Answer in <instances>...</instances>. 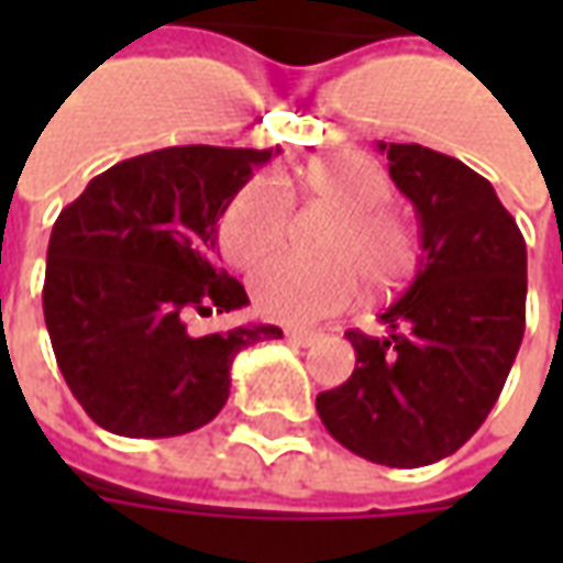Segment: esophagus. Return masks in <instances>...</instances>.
I'll list each match as a JSON object with an SVG mask.
<instances>
[{
  "mask_svg": "<svg viewBox=\"0 0 563 563\" xmlns=\"http://www.w3.org/2000/svg\"><path fill=\"white\" fill-rule=\"evenodd\" d=\"M286 341L295 343V346H313L319 341V334L310 329H286Z\"/></svg>",
  "mask_w": 563,
  "mask_h": 563,
  "instance_id": "esophagus-1",
  "label": "esophagus"
}]
</instances>
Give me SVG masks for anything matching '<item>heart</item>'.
Wrapping results in <instances>:
<instances>
[{
    "label": "heart",
    "mask_w": 563,
    "mask_h": 563,
    "mask_svg": "<svg viewBox=\"0 0 563 563\" xmlns=\"http://www.w3.org/2000/svg\"><path fill=\"white\" fill-rule=\"evenodd\" d=\"M292 186L305 198L341 210L331 225L329 258L277 256L250 280L253 305L277 322H317L341 310L358 292V280L374 292H389L416 274L419 241L413 229L383 205L391 189L377 162L358 153H329L301 165ZM289 229V198L268 177L244 184L220 220L222 256L250 268L283 244Z\"/></svg>",
    "instance_id": "b5f03b06"
}]
</instances>
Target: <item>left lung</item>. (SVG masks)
Listing matches in <instances>:
<instances>
[{"label": "left lung", "instance_id": "8db88e82", "mask_svg": "<svg viewBox=\"0 0 563 563\" xmlns=\"http://www.w3.org/2000/svg\"><path fill=\"white\" fill-rule=\"evenodd\" d=\"M422 229L419 271L386 307L389 334L346 331L353 377L317 395L329 434L386 467H424L471 440L525 334L528 250L495 186L422 144H377Z\"/></svg>", "mask_w": 563, "mask_h": 563}]
</instances>
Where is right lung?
<instances>
[{"mask_svg":"<svg viewBox=\"0 0 563 563\" xmlns=\"http://www.w3.org/2000/svg\"><path fill=\"white\" fill-rule=\"evenodd\" d=\"M274 150L165 147L92 177L56 217L44 322L56 365L92 422L120 437H177L229 401L234 355L277 325L192 334L189 319L250 305L220 268L217 225Z\"/></svg>","mask_w":563,"mask_h":563,"instance_id":"add662e5","label":"right lung"}]
</instances>
